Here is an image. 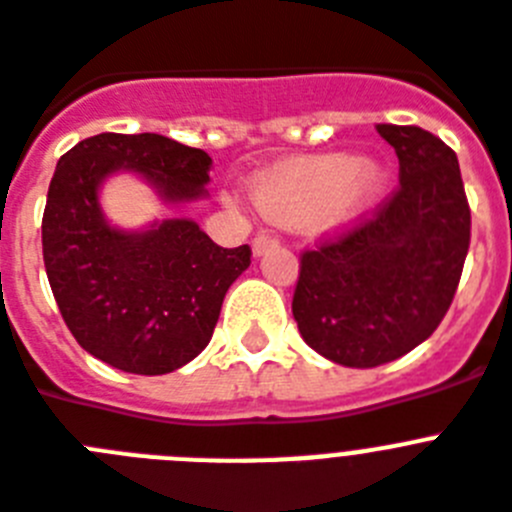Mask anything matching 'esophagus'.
I'll use <instances>...</instances> for the list:
<instances>
[{
  "mask_svg": "<svg viewBox=\"0 0 512 512\" xmlns=\"http://www.w3.org/2000/svg\"><path fill=\"white\" fill-rule=\"evenodd\" d=\"M276 247H278V239H273V236H268V234H257L255 242H252V255L260 257V255H265L268 249H276Z\"/></svg>",
  "mask_w": 512,
  "mask_h": 512,
  "instance_id": "1",
  "label": "esophagus"
}]
</instances>
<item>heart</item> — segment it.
<instances>
[{
	"label": "heart",
	"instance_id": "b5f03b06",
	"mask_svg": "<svg viewBox=\"0 0 512 512\" xmlns=\"http://www.w3.org/2000/svg\"><path fill=\"white\" fill-rule=\"evenodd\" d=\"M388 174L375 158L325 153L283 161L257 176L252 200L268 221L343 234L375 208Z\"/></svg>",
	"mask_w": 512,
	"mask_h": 512
}]
</instances>
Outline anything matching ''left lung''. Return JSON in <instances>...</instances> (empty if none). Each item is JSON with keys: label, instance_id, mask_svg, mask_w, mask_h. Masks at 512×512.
I'll return each mask as SVG.
<instances>
[{"label": "left lung", "instance_id": "8db88e82", "mask_svg": "<svg viewBox=\"0 0 512 512\" xmlns=\"http://www.w3.org/2000/svg\"><path fill=\"white\" fill-rule=\"evenodd\" d=\"M377 132L398 156L401 187L372 221L304 252L291 302L309 349L354 369L393 362L435 333L471 239L453 150L422 127Z\"/></svg>", "mask_w": 512, "mask_h": 512}]
</instances>
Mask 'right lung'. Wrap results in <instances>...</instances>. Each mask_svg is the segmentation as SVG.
Wrapping results in <instances>:
<instances>
[{"mask_svg":"<svg viewBox=\"0 0 512 512\" xmlns=\"http://www.w3.org/2000/svg\"><path fill=\"white\" fill-rule=\"evenodd\" d=\"M213 158L156 135L88 137L57 163L46 195L44 265L67 328L88 354L132 375H166L210 343L249 247H218L192 218L122 229L103 213L111 176L135 174L161 205L205 200Z\"/></svg>","mask_w":512,"mask_h":512,"instance_id":"add662e5","label":"right lung"}]
</instances>
